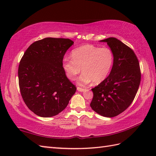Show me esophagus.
<instances>
[{
    "mask_svg": "<svg viewBox=\"0 0 156 156\" xmlns=\"http://www.w3.org/2000/svg\"><path fill=\"white\" fill-rule=\"evenodd\" d=\"M77 90H78V91H80V92H84V91L86 90V89H85V88H83L78 87V88H77Z\"/></svg>",
    "mask_w": 156,
    "mask_h": 156,
    "instance_id": "1",
    "label": "esophagus"
}]
</instances>
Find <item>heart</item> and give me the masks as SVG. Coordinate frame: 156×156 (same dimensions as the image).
<instances>
[{
    "instance_id": "1",
    "label": "heart",
    "mask_w": 156,
    "mask_h": 156,
    "mask_svg": "<svg viewBox=\"0 0 156 156\" xmlns=\"http://www.w3.org/2000/svg\"><path fill=\"white\" fill-rule=\"evenodd\" d=\"M71 54L72 58L65 57L63 59V67L70 80H74L82 68L84 73L78 79L81 85L92 81L94 84L103 82L113 65V53L108 48L85 45L73 49Z\"/></svg>"
}]
</instances>
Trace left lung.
<instances>
[{
  "mask_svg": "<svg viewBox=\"0 0 156 156\" xmlns=\"http://www.w3.org/2000/svg\"><path fill=\"white\" fill-rule=\"evenodd\" d=\"M107 42L113 53L114 62L110 74L92 88L90 107L98 114L114 117L125 111L133 101L141 82L140 63L133 50L117 38Z\"/></svg>",
  "mask_w": 156,
  "mask_h": 156,
  "instance_id": "obj_1",
  "label": "left lung"
}]
</instances>
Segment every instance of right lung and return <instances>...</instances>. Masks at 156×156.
Here are the masks:
<instances>
[{
    "mask_svg": "<svg viewBox=\"0 0 156 156\" xmlns=\"http://www.w3.org/2000/svg\"><path fill=\"white\" fill-rule=\"evenodd\" d=\"M73 44L69 39H43L33 43L21 59L18 76L21 97L39 117L59 114L76 92V86L63 68L64 56Z\"/></svg>",
    "mask_w": 156,
    "mask_h": 156,
    "instance_id": "obj_1",
    "label": "right lung"
}]
</instances>
